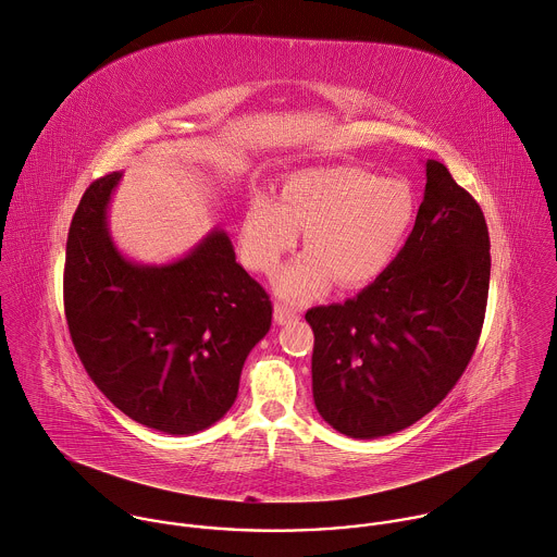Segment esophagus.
<instances>
[{"instance_id": "esophagus-1", "label": "esophagus", "mask_w": 557, "mask_h": 557, "mask_svg": "<svg viewBox=\"0 0 557 557\" xmlns=\"http://www.w3.org/2000/svg\"><path fill=\"white\" fill-rule=\"evenodd\" d=\"M300 318V313L292 307H285V305H276L274 307V320L278 324H289V322H296Z\"/></svg>"}]
</instances>
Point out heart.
Returning a JSON list of instances; mask_svg holds the SVG:
<instances>
[{"label":"heart","mask_w":557,"mask_h":557,"mask_svg":"<svg viewBox=\"0 0 557 557\" xmlns=\"http://www.w3.org/2000/svg\"><path fill=\"white\" fill-rule=\"evenodd\" d=\"M416 215V198L403 178H379L352 168H315L292 174L281 198L257 194L244 218L246 263L272 274L298 244L307 252L287 265L276 289L289 300H309L337 278L361 287L379 278L400 250Z\"/></svg>","instance_id":"heart-1"}]
</instances>
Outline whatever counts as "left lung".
<instances>
[{"instance_id": "8db88e82", "label": "left lung", "mask_w": 557, "mask_h": 557, "mask_svg": "<svg viewBox=\"0 0 557 557\" xmlns=\"http://www.w3.org/2000/svg\"><path fill=\"white\" fill-rule=\"evenodd\" d=\"M411 235L387 270L342 305L305 313L313 400L348 437L370 440L426 416L463 374L483 326L490 237L481 207L426 161Z\"/></svg>"}]
</instances>
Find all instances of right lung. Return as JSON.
Instances as JSON below:
<instances>
[{
  "mask_svg": "<svg viewBox=\"0 0 557 557\" xmlns=\"http://www.w3.org/2000/svg\"><path fill=\"white\" fill-rule=\"evenodd\" d=\"M120 178L113 172L91 183L70 226V335L120 411L163 433H198L235 403L244 361L270 331L272 300L220 228L168 265L124 259L107 224Z\"/></svg>",
  "mask_w": 557,
  "mask_h": 557,
  "instance_id": "add662e5",
  "label": "right lung"
}]
</instances>
